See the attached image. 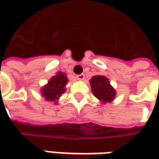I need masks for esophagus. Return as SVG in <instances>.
<instances>
[{"instance_id":"obj_1","label":"esophagus","mask_w":159,"mask_h":159,"mask_svg":"<svg viewBox=\"0 0 159 159\" xmlns=\"http://www.w3.org/2000/svg\"><path fill=\"white\" fill-rule=\"evenodd\" d=\"M84 77H85V75L84 74H79V75H77L76 76V78H77V80H83L84 79Z\"/></svg>"}]
</instances>
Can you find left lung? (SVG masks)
Segmentation results:
<instances>
[{
    "label": "left lung",
    "mask_w": 159,
    "mask_h": 159,
    "mask_svg": "<svg viewBox=\"0 0 159 159\" xmlns=\"http://www.w3.org/2000/svg\"><path fill=\"white\" fill-rule=\"evenodd\" d=\"M91 89L93 95L103 103L113 100L116 92L111 86L109 81L104 76H94L90 80Z\"/></svg>",
    "instance_id": "left-lung-1"
}]
</instances>
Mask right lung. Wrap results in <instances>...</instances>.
Wrapping results in <instances>:
<instances>
[{"mask_svg":"<svg viewBox=\"0 0 159 159\" xmlns=\"http://www.w3.org/2000/svg\"><path fill=\"white\" fill-rule=\"evenodd\" d=\"M67 77L62 72H59L56 76L49 80L48 83L43 87L42 93L46 100L55 101L62 93H65V86L67 83Z\"/></svg>","mask_w":159,"mask_h":159,"instance_id":"obj_1","label":"right lung"}]
</instances>
